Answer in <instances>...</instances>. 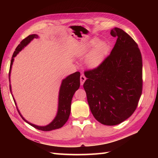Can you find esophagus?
<instances>
[{
	"mask_svg": "<svg viewBox=\"0 0 158 158\" xmlns=\"http://www.w3.org/2000/svg\"><path fill=\"white\" fill-rule=\"evenodd\" d=\"M85 80H86V78H85V76L82 74L80 76V84L82 85L85 81Z\"/></svg>",
	"mask_w": 158,
	"mask_h": 158,
	"instance_id": "34e87169",
	"label": "esophagus"
}]
</instances>
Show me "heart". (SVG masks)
Returning a JSON list of instances; mask_svg holds the SVG:
<instances>
[{"label":"heart","instance_id":"b5f03b06","mask_svg":"<svg viewBox=\"0 0 158 158\" xmlns=\"http://www.w3.org/2000/svg\"><path fill=\"white\" fill-rule=\"evenodd\" d=\"M109 51V45L106 41H100L94 37L85 44L80 52V56H86L85 63L88 67L94 69L102 64Z\"/></svg>","mask_w":158,"mask_h":158}]
</instances>
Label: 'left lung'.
<instances>
[{
  "label": "left lung",
  "mask_w": 158,
  "mask_h": 158,
  "mask_svg": "<svg viewBox=\"0 0 158 158\" xmlns=\"http://www.w3.org/2000/svg\"><path fill=\"white\" fill-rule=\"evenodd\" d=\"M117 37L111 53L98 68L85 71L84 88L90 111L105 125H118L136 110L142 91V60L136 43L114 27Z\"/></svg>",
  "instance_id": "obj_1"
}]
</instances>
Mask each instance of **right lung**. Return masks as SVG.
I'll use <instances>...</instances> for the list:
<instances>
[{
  "label": "right lung",
  "mask_w": 158,
  "mask_h": 158,
  "mask_svg": "<svg viewBox=\"0 0 158 158\" xmlns=\"http://www.w3.org/2000/svg\"><path fill=\"white\" fill-rule=\"evenodd\" d=\"M37 34H32L27 36L24 40H23L20 44L18 45L15 51L14 52L12 60L10 62V72H9V82L10 83V73H11V69L12 66L13 64V62L14 60V57H15L18 53L19 52L21 51L24 47L27 45L32 41L34 38H38ZM80 73L79 72H76V73L72 74L67 77L65 78L62 80L61 85L59 89V102H58V110H57V113L55 118L52 120L51 123H50L49 125L46 126H37L32 124L30 122H28L27 120L23 117L21 114L20 111L16 107L18 111L20 114L21 117L23 118V120L26 121L27 123L29 124L31 126L33 127L34 128L38 129V130L43 131H50L52 130H55L57 128H60L63 127L64 124L68 121L69 117L70 114V106H71V102L72 99H73V95L75 92L80 88ZM10 92H12L11 89V85L10 84ZM14 99V98H13ZM14 103H15L16 106V103L15 99H14Z\"/></svg>",
  "instance_id": "right-lung-1"
}]
</instances>
